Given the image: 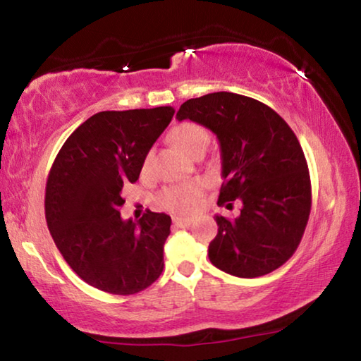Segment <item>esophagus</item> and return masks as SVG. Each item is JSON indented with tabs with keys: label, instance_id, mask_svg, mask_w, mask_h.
<instances>
[{
	"label": "esophagus",
	"instance_id": "1",
	"mask_svg": "<svg viewBox=\"0 0 361 361\" xmlns=\"http://www.w3.org/2000/svg\"><path fill=\"white\" fill-rule=\"evenodd\" d=\"M192 219L191 218H183V216H173V224L176 228H188V226H191Z\"/></svg>",
	"mask_w": 361,
	"mask_h": 361
}]
</instances>
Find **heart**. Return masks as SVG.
<instances>
[{
  "instance_id": "obj_1",
  "label": "heart",
  "mask_w": 361,
  "mask_h": 361,
  "mask_svg": "<svg viewBox=\"0 0 361 361\" xmlns=\"http://www.w3.org/2000/svg\"><path fill=\"white\" fill-rule=\"evenodd\" d=\"M172 142L183 149L186 154L192 156L195 151L205 149L209 146L210 135L202 126L194 124V122H183L176 126L170 133ZM149 166V156L145 157L143 170ZM200 195H202V185L200 183H186V185L169 186L159 195V204L164 209L173 213H189L195 210L199 204Z\"/></svg>"
}]
</instances>
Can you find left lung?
Wrapping results in <instances>:
<instances>
[{"label": "left lung", "instance_id": "8db88e82", "mask_svg": "<svg viewBox=\"0 0 361 361\" xmlns=\"http://www.w3.org/2000/svg\"><path fill=\"white\" fill-rule=\"evenodd\" d=\"M176 119L207 127L221 149L223 186L218 205L235 218L215 215L212 264L242 279L276 271L296 252L307 226L312 192L307 162L295 132L264 103L232 92L183 103Z\"/></svg>", "mask_w": 361, "mask_h": 361}]
</instances>
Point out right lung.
Instances as JSON below:
<instances>
[{
    "label": "right lung",
    "mask_w": 361,
    "mask_h": 361,
    "mask_svg": "<svg viewBox=\"0 0 361 361\" xmlns=\"http://www.w3.org/2000/svg\"><path fill=\"white\" fill-rule=\"evenodd\" d=\"M175 114L172 106L102 111L71 133L46 185V221L59 252L85 283L111 295H135L164 269L172 218L148 210L122 219V186Z\"/></svg>",
    "instance_id": "right-lung-1"
}]
</instances>
